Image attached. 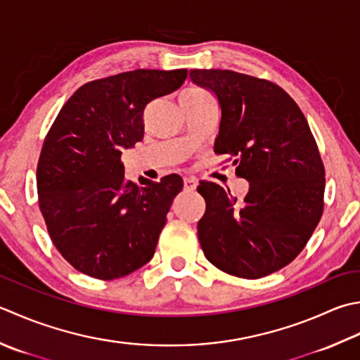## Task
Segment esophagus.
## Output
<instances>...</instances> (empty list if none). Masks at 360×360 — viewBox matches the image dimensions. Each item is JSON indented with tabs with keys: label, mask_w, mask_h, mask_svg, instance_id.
Instances as JSON below:
<instances>
[{
	"label": "esophagus",
	"mask_w": 360,
	"mask_h": 360,
	"mask_svg": "<svg viewBox=\"0 0 360 360\" xmlns=\"http://www.w3.org/2000/svg\"><path fill=\"white\" fill-rule=\"evenodd\" d=\"M196 186H198V182L193 178H184V190H187V192H195Z\"/></svg>",
	"instance_id": "1"
}]
</instances>
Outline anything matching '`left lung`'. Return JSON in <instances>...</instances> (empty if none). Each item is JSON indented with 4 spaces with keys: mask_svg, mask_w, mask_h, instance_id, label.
Segmentation results:
<instances>
[{
    "mask_svg": "<svg viewBox=\"0 0 360 360\" xmlns=\"http://www.w3.org/2000/svg\"><path fill=\"white\" fill-rule=\"evenodd\" d=\"M190 79L220 104L214 151L228 154L250 182L242 201L215 182H200L204 256L232 276H269L300 255L321 218L319 146L298 104L276 84L232 70H190Z\"/></svg>",
    "mask_w": 360,
    "mask_h": 360,
    "instance_id": "8db88e82",
    "label": "left lung"
}]
</instances>
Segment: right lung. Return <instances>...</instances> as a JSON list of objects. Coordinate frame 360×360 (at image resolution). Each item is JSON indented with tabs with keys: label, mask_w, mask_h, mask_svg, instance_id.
Listing matches in <instances>:
<instances>
[{
	"label": "right lung",
	"mask_w": 360,
	"mask_h": 360,
	"mask_svg": "<svg viewBox=\"0 0 360 360\" xmlns=\"http://www.w3.org/2000/svg\"><path fill=\"white\" fill-rule=\"evenodd\" d=\"M187 70H134L84 84L48 131L37 165L39 207L56 248L77 271L110 281L151 260L184 182L124 181L122 151L143 139V110L178 90Z\"/></svg>",
	"instance_id": "right-lung-1"
}]
</instances>
